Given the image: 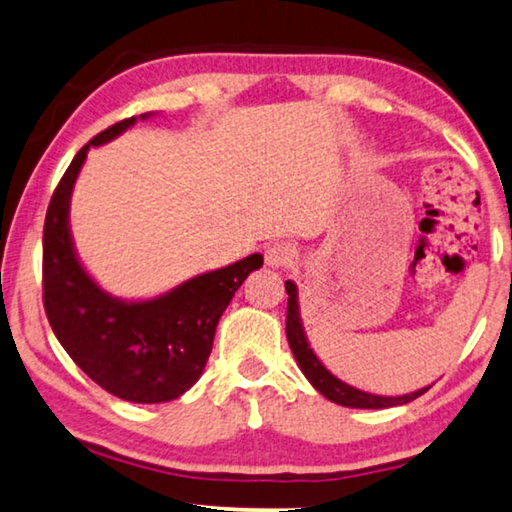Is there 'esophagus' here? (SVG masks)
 <instances>
[{"label": "esophagus", "instance_id": "obj_1", "mask_svg": "<svg viewBox=\"0 0 512 512\" xmlns=\"http://www.w3.org/2000/svg\"><path fill=\"white\" fill-rule=\"evenodd\" d=\"M295 258H298V251H295L291 242H272L265 247V263L274 270L288 268Z\"/></svg>", "mask_w": 512, "mask_h": 512}]
</instances>
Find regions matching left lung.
Here are the masks:
<instances>
[{"label": "left lung", "instance_id": "8db88e82", "mask_svg": "<svg viewBox=\"0 0 512 512\" xmlns=\"http://www.w3.org/2000/svg\"><path fill=\"white\" fill-rule=\"evenodd\" d=\"M286 293H288V307H286V337H288V346L298 360V367L302 369V374L307 376V381L314 385V388L321 392L325 399L335 402L339 406H351V409H388V406H399V404H409L413 399L420 397L422 392L429 390L420 388L416 392H406V395L399 397H383V395H372V392L358 390L353 385L344 383L342 379H337L335 374L328 372L321 360L316 358V353L311 351V346L307 342L305 328H302V318H300V305H298V286L293 281H286Z\"/></svg>", "mask_w": 512, "mask_h": 512}]
</instances>
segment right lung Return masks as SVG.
<instances>
[{
  "mask_svg": "<svg viewBox=\"0 0 512 512\" xmlns=\"http://www.w3.org/2000/svg\"><path fill=\"white\" fill-rule=\"evenodd\" d=\"M145 117L150 113L140 120ZM133 124L136 117H129L94 136L50 198L43 226V307L59 344L94 383L133 404H159L201 379L221 314L249 272L261 268L263 256L203 272L150 300L113 298L96 284L73 247V184L90 147L110 143Z\"/></svg>",
  "mask_w": 512,
  "mask_h": 512,
  "instance_id": "1",
  "label": "right lung"
}]
</instances>
